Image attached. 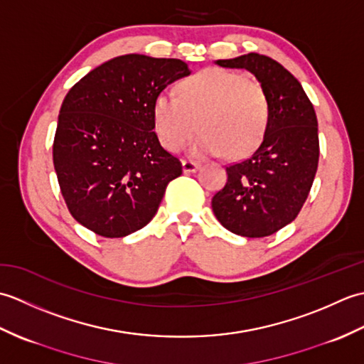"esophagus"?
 I'll list each match as a JSON object with an SVG mask.
<instances>
[{
    "instance_id": "34e87169",
    "label": "esophagus",
    "mask_w": 364,
    "mask_h": 364,
    "mask_svg": "<svg viewBox=\"0 0 364 364\" xmlns=\"http://www.w3.org/2000/svg\"><path fill=\"white\" fill-rule=\"evenodd\" d=\"M181 166H183V172L184 173L196 172V170L200 167V164H198V162H196V161H183Z\"/></svg>"
}]
</instances>
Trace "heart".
<instances>
[{
	"instance_id": "heart-1",
	"label": "heart",
	"mask_w": 364,
	"mask_h": 364,
	"mask_svg": "<svg viewBox=\"0 0 364 364\" xmlns=\"http://www.w3.org/2000/svg\"><path fill=\"white\" fill-rule=\"evenodd\" d=\"M151 114L166 150H181L200 127L203 134L192 145L196 154L223 153L228 159H241L264 139L270 107L258 80L225 68H206L184 80L180 94H158Z\"/></svg>"
}]
</instances>
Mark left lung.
<instances>
[{"label": "left lung", "mask_w": 364, "mask_h": 364, "mask_svg": "<svg viewBox=\"0 0 364 364\" xmlns=\"http://www.w3.org/2000/svg\"><path fill=\"white\" fill-rule=\"evenodd\" d=\"M227 68H245L264 87L270 115L261 145L227 167V183L211 200L215 218L231 233L264 237L297 218L310 194L319 162L318 119L301 84L264 54L219 59Z\"/></svg>", "instance_id": "1"}]
</instances>
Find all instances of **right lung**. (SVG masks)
Listing matches in <instances>:
<instances>
[{"label": "right lung", "mask_w": 364, "mask_h": 364, "mask_svg": "<svg viewBox=\"0 0 364 364\" xmlns=\"http://www.w3.org/2000/svg\"><path fill=\"white\" fill-rule=\"evenodd\" d=\"M188 75L180 59L125 54L68 90L53 162L68 211L82 227L123 237L154 218L167 184L183 170L153 131V102Z\"/></svg>", "instance_id": "right-lung-1"}]
</instances>
